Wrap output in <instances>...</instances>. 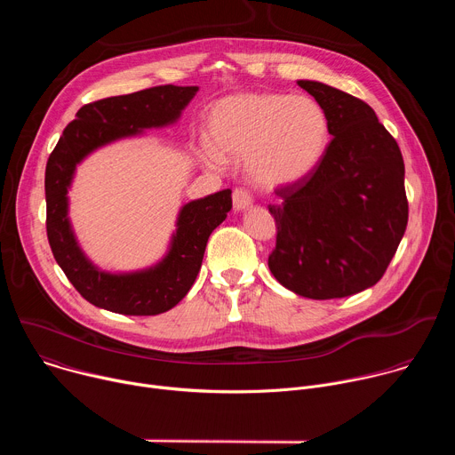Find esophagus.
Here are the masks:
<instances>
[{
  "label": "esophagus",
  "instance_id": "obj_1",
  "mask_svg": "<svg viewBox=\"0 0 455 455\" xmlns=\"http://www.w3.org/2000/svg\"><path fill=\"white\" fill-rule=\"evenodd\" d=\"M232 200H234V209L243 211L248 205H251V194L244 187H237V188H234Z\"/></svg>",
  "mask_w": 455,
  "mask_h": 455
}]
</instances>
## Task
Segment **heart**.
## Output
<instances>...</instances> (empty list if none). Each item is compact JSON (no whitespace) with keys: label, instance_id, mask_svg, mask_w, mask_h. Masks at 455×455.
<instances>
[{"label":"heart","instance_id":"1","mask_svg":"<svg viewBox=\"0 0 455 455\" xmlns=\"http://www.w3.org/2000/svg\"><path fill=\"white\" fill-rule=\"evenodd\" d=\"M211 165L246 158L248 176L279 188L306 178L330 144V120L306 95L241 93L220 100L209 116Z\"/></svg>","mask_w":455,"mask_h":455}]
</instances>
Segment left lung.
Wrapping results in <instances>:
<instances>
[{
  "instance_id": "left-lung-1",
  "label": "left lung",
  "mask_w": 455,
  "mask_h": 455,
  "mask_svg": "<svg viewBox=\"0 0 455 455\" xmlns=\"http://www.w3.org/2000/svg\"><path fill=\"white\" fill-rule=\"evenodd\" d=\"M297 84L326 111L333 139L306 178L275 188L268 267L297 295L342 299L383 277L405 234L403 156L367 102L322 83Z\"/></svg>"
}]
</instances>
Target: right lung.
<instances>
[{"label":"right lung","mask_w":455,"mask_h":455,"mask_svg":"<svg viewBox=\"0 0 455 455\" xmlns=\"http://www.w3.org/2000/svg\"><path fill=\"white\" fill-rule=\"evenodd\" d=\"M198 86H155L129 95L84 104L48 156L44 171L46 235L57 265L74 288L93 306L120 315H158L174 307L190 290L202 268L212 230L232 209V190L225 188L187 204L169 253L155 268L111 275L97 270L83 255L72 234L67 190L76 165L93 149L140 129L174 122Z\"/></svg>","instance_id":"right-lung-1"}]
</instances>
